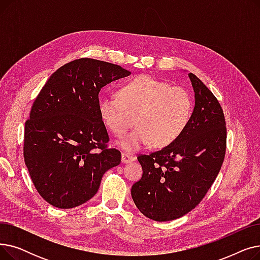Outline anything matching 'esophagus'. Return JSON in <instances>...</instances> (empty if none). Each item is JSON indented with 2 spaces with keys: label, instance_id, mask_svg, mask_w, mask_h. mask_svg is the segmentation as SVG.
I'll return each mask as SVG.
<instances>
[{
  "label": "esophagus",
  "instance_id": "esophagus-1",
  "mask_svg": "<svg viewBox=\"0 0 260 260\" xmlns=\"http://www.w3.org/2000/svg\"><path fill=\"white\" fill-rule=\"evenodd\" d=\"M121 156H122V162H124V163H126V162H131V161L135 160V156H134V155H132V154H129V153L123 152Z\"/></svg>",
  "mask_w": 260,
  "mask_h": 260
}]
</instances>
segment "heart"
Here are the masks:
<instances>
[{"instance_id": "obj_1", "label": "heart", "mask_w": 260, "mask_h": 260, "mask_svg": "<svg viewBox=\"0 0 260 260\" xmlns=\"http://www.w3.org/2000/svg\"><path fill=\"white\" fill-rule=\"evenodd\" d=\"M98 111L102 122L117 137H122L135 123L138 125L121 141L127 151H136L149 142L165 147L178 139L192 116L193 101L183 87L140 76L123 84L118 95L100 97Z\"/></svg>"}]
</instances>
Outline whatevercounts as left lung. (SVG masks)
Returning <instances> with one entry per match:
<instances>
[{
	"instance_id": "8db88e82",
	"label": "left lung",
	"mask_w": 260,
	"mask_h": 260,
	"mask_svg": "<svg viewBox=\"0 0 260 260\" xmlns=\"http://www.w3.org/2000/svg\"><path fill=\"white\" fill-rule=\"evenodd\" d=\"M195 107L180 137L160 151L140 154L142 177L132 186L133 200L155 221L180 218L196 208L214 183L226 151L220 103L194 74Z\"/></svg>"
}]
</instances>
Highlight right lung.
Returning <instances> with one entry per match:
<instances>
[{
  "mask_svg": "<svg viewBox=\"0 0 260 260\" xmlns=\"http://www.w3.org/2000/svg\"><path fill=\"white\" fill-rule=\"evenodd\" d=\"M131 73L90 58L54 72L32 103L25 122L23 155L38 193L51 206L72 209L98 192L104 173L121 162L98 101L103 86Z\"/></svg>",
  "mask_w": 260,
  "mask_h": 260,
  "instance_id": "1",
  "label": "right lung"
}]
</instances>
